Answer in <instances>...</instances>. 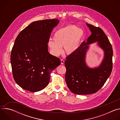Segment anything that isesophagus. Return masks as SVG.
Returning <instances> with one entry per match:
<instances>
[{"mask_svg": "<svg viewBox=\"0 0 120 120\" xmlns=\"http://www.w3.org/2000/svg\"><path fill=\"white\" fill-rule=\"evenodd\" d=\"M64 60L63 59H61V64H64Z\"/></svg>", "mask_w": 120, "mask_h": 120, "instance_id": "obj_1", "label": "esophagus"}]
</instances>
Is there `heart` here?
<instances>
[{
  "instance_id": "b5f03b06",
  "label": "heart",
  "mask_w": 120,
  "mask_h": 120,
  "mask_svg": "<svg viewBox=\"0 0 120 120\" xmlns=\"http://www.w3.org/2000/svg\"><path fill=\"white\" fill-rule=\"evenodd\" d=\"M84 36V31L75 25H69L57 30L54 34L53 40L49 41L48 45L53 53L58 56L62 53V47L67 54L74 53L78 48Z\"/></svg>"
}]
</instances>
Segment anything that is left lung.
I'll return each instance as SVG.
<instances>
[{
	"label": "left lung",
	"instance_id": "1",
	"mask_svg": "<svg viewBox=\"0 0 120 120\" xmlns=\"http://www.w3.org/2000/svg\"><path fill=\"white\" fill-rule=\"evenodd\" d=\"M92 34L86 42L83 41L75 52L66 58L65 81L69 90L76 94H94L104 85L112 69L113 51L104 31L99 27L86 24ZM97 41L104 50L105 57L102 64L94 69L85 64V57L88 45Z\"/></svg>",
	"mask_w": 120,
	"mask_h": 120
}]
</instances>
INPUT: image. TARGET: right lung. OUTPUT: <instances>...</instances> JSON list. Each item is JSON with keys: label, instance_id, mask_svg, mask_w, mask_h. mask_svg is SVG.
Wrapping results in <instances>:
<instances>
[{"label": "right lung", "instance_id": "obj_1", "mask_svg": "<svg viewBox=\"0 0 120 120\" xmlns=\"http://www.w3.org/2000/svg\"><path fill=\"white\" fill-rule=\"evenodd\" d=\"M57 19L33 22L21 31L13 46L10 61L13 78L23 89L36 92L48 84L52 71L60 59L48 51L50 34Z\"/></svg>", "mask_w": 120, "mask_h": 120}]
</instances>
